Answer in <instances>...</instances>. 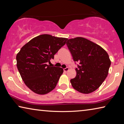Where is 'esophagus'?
<instances>
[{
    "label": "esophagus",
    "mask_w": 124,
    "mask_h": 124,
    "mask_svg": "<svg viewBox=\"0 0 124 124\" xmlns=\"http://www.w3.org/2000/svg\"><path fill=\"white\" fill-rule=\"evenodd\" d=\"M68 70H69V68H68V67H67V68H64V69H63L64 72H67V71H68Z\"/></svg>",
    "instance_id": "obj_1"
}]
</instances>
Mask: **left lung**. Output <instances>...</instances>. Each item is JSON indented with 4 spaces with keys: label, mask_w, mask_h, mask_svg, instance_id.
<instances>
[{
    "label": "left lung",
    "mask_w": 124,
    "mask_h": 124,
    "mask_svg": "<svg viewBox=\"0 0 124 124\" xmlns=\"http://www.w3.org/2000/svg\"><path fill=\"white\" fill-rule=\"evenodd\" d=\"M74 62L79 63L77 75L70 80L73 87L83 93L97 90L107 77L111 62L108 54L100 45L82 37L66 43Z\"/></svg>",
    "instance_id": "obj_1"
}]
</instances>
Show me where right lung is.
<instances>
[{
    "label": "right lung",
    "instance_id": "1",
    "mask_svg": "<svg viewBox=\"0 0 124 124\" xmlns=\"http://www.w3.org/2000/svg\"><path fill=\"white\" fill-rule=\"evenodd\" d=\"M67 38L42 34L26 44L16 55L17 67L23 81L33 92L45 95L55 88L63 70L47 62L65 45Z\"/></svg>",
    "mask_w": 124,
    "mask_h": 124
}]
</instances>
